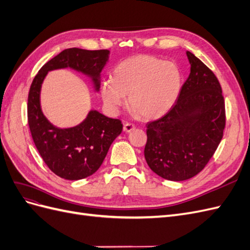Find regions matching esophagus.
<instances>
[{"mask_svg": "<svg viewBox=\"0 0 250 250\" xmlns=\"http://www.w3.org/2000/svg\"><path fill=\"white\" fill-rule=\"evenodd\" d=\"M134 127L135 126L133 124H131V123H125L124 127H123V130L125 132H130V131H132L134 129Z\"/></svg>", "mask_w": 250, "mask_h": 250, "instance_id": "34e87169", "label": "esophagus"}]
</instances>
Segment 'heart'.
Masks as SVG:
<instances>
[{
    "label": "heart",
    "instance_id": "heart-1",
    "mask_svg": "<svg viewBox=\"0 0 250 250\" xmlns=\"http://www.w3.org/2000/svg\"><path fill=\"white\" fill-rule=\"evenodd\" d=\"M181 87L178 66L154 56L131 57L120 63L112 80L101 83V96L107 108L117 112L128 103L135 113L145 119L165 115L176 102Z\"/></svg>",
    "mask_w": 250,
    "mask_h": 250
}]
</instances>
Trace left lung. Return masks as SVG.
Here are the masks:
<instances>
[{
    "label": "left lung",
    "mask_w": 250,
    "mask_h": 250,
    "mask_svg": "<svg viewBox=\"0 0 250 250\" xmlns=\"http://www.w3.org/2000/svg\"><path fill=\"white\" fill-rule=\"evenodd\" d=\"M191 73L176 103L162 118L147 123L145 158L158 176L173 181L203 170L220 144L225 104L219 80L193 53L187 52Z\"/></svg>",
    "instance_id": "left-lung-1"
}]
</instances>
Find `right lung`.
I'll return each instance as SVG.
<instances>
[{
    "label": "right lung",
    "mask_w": 250,
    "mask_h": 250,
    "mask_svg": "<svg viewBox=\"0 0 250 250\" xmlns=\"http://www.w3.org/2000/svg\"><path fill=\"white\" fill-rule=\"evenodd\" d=\"M108 50L65 49L43 64L36 74L28 95V124L36 149L49 169L57 176L78 180L100 168L112 142L122 132L119 119L90 110L78 126L57 128L43 116L41 108V87L49 71L71 69L92 78L96 90L100 87V73L108 60Z\"/></svg>",
    "instance_id": "1"
}]
</instances>
